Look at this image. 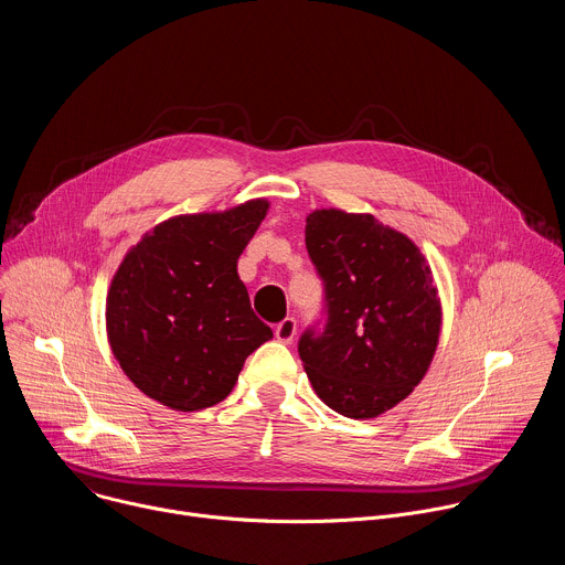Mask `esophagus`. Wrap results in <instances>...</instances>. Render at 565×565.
<instances>
[{
    "label": "esophagus",
    "instance_id": "obj_1",
    "mask_svg": "<svg viewBox=\"0 0 565 565\" xmlns=\"http://www.w3.org/2000/svg\"><path fill=\"white\" fill-rule=\"evenodd\" d=\"M297 333V321L292 317H286L284 321H279V324L275 327V338L281 342V344H290L292 338Z\"/></svg>",
    "mask_w": 565,
    "mask_h": 565
}]
</instances>
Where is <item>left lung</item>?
Returning <instances> with one entry per match:
<instances>
[{"label":"left lung","mask_w":565,"mask_h":565,"mask_svg":"<svg viewBox=\"0 0 565 565\" xmlns=\"http://www.w3.org/2000/svg\"><path fill=\"white\" fill-rule=\"evenodd\" d=\"M306 248L329 306L324 333L299 340L306 375L333 412L377 418L420 384L436 355L443 306L431 268L407 234L338 207L306 216Z\"/></svg>","instance_id":"8db88e82"}]
</instances>
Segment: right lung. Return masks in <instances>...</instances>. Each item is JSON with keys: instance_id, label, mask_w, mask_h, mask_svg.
I'll list each match as a JSON object with an SVG mask.
<instances>
[{"instance_id": "right-lung-1", "label": "right lung", "mask_w": 565, "mask_h": 565, "mask_svg": "<svg viewBox=\"0 0 565 565\" xmlns=\"http://www.w3.org/2000/svg\"><path fill=\"white\" fill-rule=\"evenodd\" d=\"M266 199L158 223L120 262L107 292V338L125 375L174 412L216 405L246 358L273 340L236 262L268 214Z\"/></svg>"}]
</instances>
